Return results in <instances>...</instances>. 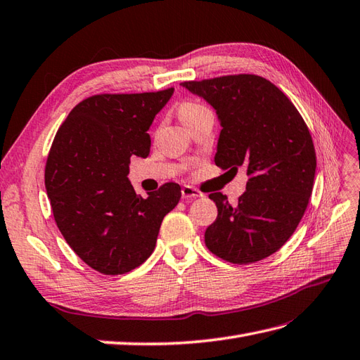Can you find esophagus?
<instances>
[{"instance_id": "34e87169", "label": "esophagus", "mask_w": 360, "mask_h": 360, "mask_svg": "<svg viewBox=\"0 0 360 360\" xmlns=\"http://www.w3.org/2000/svg\"><path fill=\"white\" fill-rule=\"evenodd\" d=\"M181 193H182V198H186V199H188V198H202L204 196L198 188L191 187V186H184L182 190H181Z\"/></svg>"}]
</instances>
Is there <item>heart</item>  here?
<instances>
[{
  "mask_svg": "<svg viewBox=\"0 0 360 360\" xmlns=\"http://www.w3.org/2000/svg\"><path fill=\"white\" fill-rule=\"evenodd\" d=\"M205 110H208V108L205 105H202V104L195 103V101H184L178 107V116H179V120L184 124V122H187L188 120L195 118V116L200 115V113L205 112Z\"/></svg>",
  "mask_w": 360,
  "mask_h": 360,
  "instance_id": "heart-1",
  "label": "heart"
}]
</instances>
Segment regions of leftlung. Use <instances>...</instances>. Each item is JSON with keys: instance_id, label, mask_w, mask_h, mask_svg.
<instances>
[{"instance_id": "1", "label": "left lung", "mask_w": 360, "mask_h": 360, "mask_svg": "<svg viewBox=\"0 0 360 360\" xmlns=\"http://www.w3.org/2000/svg\"><path fill=\"white\" fill-rule=\"evenodd\" d=\"M182 86L202 96L218 113L221 135L214 164L247 169V190L231 205L210 193L218 218L205 230V245L231 264L271 256L293 235L310 200L316 152L295 104L257 75H227Z\"/></svg>"}]
</instances>
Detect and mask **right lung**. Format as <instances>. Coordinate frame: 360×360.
Listing matches in <instances>:
<instances>
[{
  "label": "right lung",
  "instance_id": "1",
  "mask_svg": "<svg viewBox=\"0 0 360 360\" xmlns=\"http://www.w3.org/2000/svg\"><path fill=\"white\" fill-rule=\"evenodd\" d=\"M173 87L144 94H101L82 99L58 129L44 182L55 222L90 269L124 274L153 253L164 216L181 187L165 182L148 198L129 182L131 156L147 158L156 113Z\"/></svg>",
  "mask_w": 360,
  "mask_h": 360
}]
</instances>
